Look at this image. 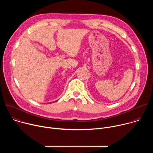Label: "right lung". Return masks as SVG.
<instances>
[{"mask_svg": "<svg viewBox=\"0 0 153 153\" xmlns=\"http://www.w3.org/2000/svg\"><path fill=\"white\" fill-rule=\"evenodd\" d=\"M55 102H56V101H55ZM51 103H52V102H51ZM50 103H51V102H50Z\"/></svg>", "mask_w": 153, "mask_h": 153, "instance_id": "1", "label": "right lung"}]
</instances>
